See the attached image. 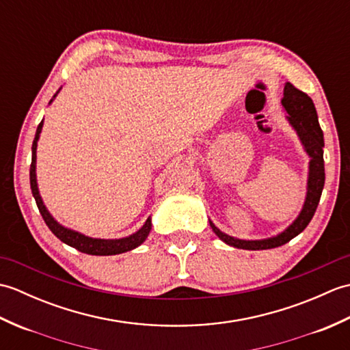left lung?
I'll return each mask as SVG.
<instances>
[{"mask_svg": "<svg viewBox=\"0 0 350 350\" xmlns=\"http://www.w3.org/2000/svg\"><path fill=\"white\" fill-rule=\"evenodd\" d=\"M281 105L287 113L286 118L288 124L295 129L296 135L299 137L304 150L308 154V179H307V196L304 202L302 209L296 219L286 230H282L277 236L267 237V239H256V241H245L237 239V237L228 236L213 224L209 219V224L222 242H226L230 247L241 248V250H271L281 247V245L292 241L293 237L304 232L313 215L317 209V204L321 202V196L325 185V162H323V132L319 124L317 113L314 103L306 93L299 92L290 83L284 85V98L281 99Z\"/></svg>", "mask_w": 350, "mask_h": 350, "instance_id": "1", "label": "left lung"}]
</instances>
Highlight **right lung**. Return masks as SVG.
<instances>
[{
    "mask_svg": "<svg viewBox=\"0 0 350 350\" xmlns=\"http://www.w3.org/2000/svg\"><path fill=\"white\" fill-rule=\"evenodd\" d=\"M62 88H58V92L52 96V99L49 100V103H52L57 98V94L60 93ZM43 128V120L40 122V124L37 126L36 131V137L33 141V147H31V167H29V185H31V192L33 197L36 200V204L39 207V212L42 215V218L46 222V226L49 227V230L54 233L58 239L62 242H64L69 247L75 248L81 252H85V254L90 256H114V254H122V252L131 251L133 248L139 247L143 243L148 233L152 230V218L148 217L147 221L144 222V226L141 227L138 232L132 233L126 237H120V239H99V237H90L85 236L79 232H75V230L68 228L62 226L52 215L49 213V211L44 206L43 200L40 197L39 192V187H37V174H36V159H37V141L40 138V132Z\"/></svg>",
    "mask_w": 350,
    "mask_h": 350,
    "instance_id": "obj_1",
    "label": "right lung"
}]
</instances>
